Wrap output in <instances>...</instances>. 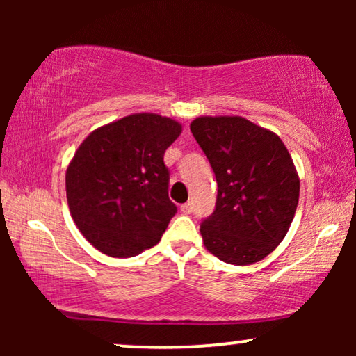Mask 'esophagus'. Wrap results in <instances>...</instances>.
I'll return each mask as SVG.
<instances>
[{
	"instance_id": "obj_1",
	"label": "esophagus",
	"mask_w": 356,
	"mask_h": 356,
	"mask_svg": "<svg viewBox=\"0 0 356 356\" xmlns=\"http://www.w3.org/2000/svg\"><path fill=\"white\" fill-rule=\"evenodd\" d=\"M179 211H181L183 213H191V212H193V204H191V202L181 204V207H179Z\"/></svg>"
}]
</instances>
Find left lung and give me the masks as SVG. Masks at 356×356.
Listing matches in <instances>:
<instances>
[{
    "label": "left lung",
    "mask_w": 356,
    "mask_h": 356,
    "mask_svg": "<svg viewBox=\"0 0 356 356\" xmlns=\"http://www.w3.org/2000/svg\"><path fill=\"white\" fill-rule=\"evenodd\" d=\"M189 128L218 186L216 211L201 223L204 246L228 264L264 259L298 206L300 178L285 144L243 116H199Z\"/></svg>",
    "instance_id": "left-lung-1"
}]
</instances>
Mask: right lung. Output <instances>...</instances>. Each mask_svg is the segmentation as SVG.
Returning a JSON list of instances; mask_svg holds the SVG:
<instances>
[{"label":"right lung","mask_w":356,"mask_h":356,"mask_svg":"<svg viewBox=\"0 0 356 356\" xmlns=\"http://www.w3.org/2000/svg\"><path fill=\"white\" fill-rule=\"evenodd\" d=\"M179 134L178 121L134 113L82 140L66 170V197L76 227L100 252L133 257L160 241L177 213L163 154Z\"/></svg>","instance_id":"right-lung-1"}]
</instances>
